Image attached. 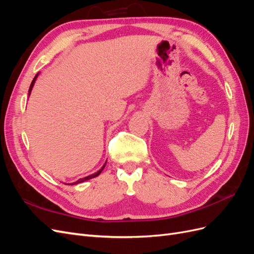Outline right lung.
Segmentation results:
<instances>
[{"mask_svg":"<svg viewBox=\"0 0 254 254\" xmlns=\"http://www.w3.org/2000/svg\"><path fill=\"white\" fill-rule=\"evenodd\" d=\"M38 77V74L35 76V78L33 79V81H32V83H30V87H29V90H28V94H30V92H32V89H33V87H34V83H35V81H36V78ZM107 163V162H106ZM106 163L103 165V167L101 168V170H99L98 172H96L95 174H92V175H90V176H88V177H86V178H81V179H79V180H77L76 182H73V183H71L70 186H73V184H78V183H81V182H83V181H87V180H90V179H92V178H95V177H97L99 174L102 173V171L104 170L105 168V166H106Z\"/></svg>","mask_w":254,"mask_h":254,"instance_id":"obj_1","label":"right lung"}]
</instances>
